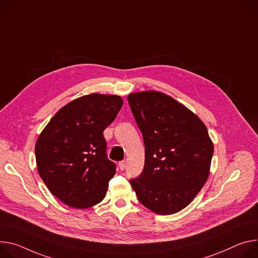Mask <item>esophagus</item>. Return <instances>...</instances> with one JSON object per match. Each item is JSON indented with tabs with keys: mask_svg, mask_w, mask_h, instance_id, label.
Masks as SVG:
<instances>
[{
	"mask_svg": "<svg viewBox=\"0 0 258 258\" xmlns=\"http://www.w3.org/2000/svg\"><path fill=\"white\" fill-rule=\"evenodd\" d=\"M118 166H119V169H120L121 171H123V170L126 168V161H125V160H121V161H119Z\"/></svg>",
	"mask_w": 258,
	"mask_h": 258,
	"instance_id": "1",
	"label": "esophagus"
}]
</instances>
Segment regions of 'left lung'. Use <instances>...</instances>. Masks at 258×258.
Masks as SVG:
<instances>
[{"instance_id":"8db88e82","label":"left lung","mask_w":258,"mask_h":258,"mask_svg":"<svg viewBox=\"0 0 258 258\" xmlns=\"http://www.w3.org/2000/svg\"><path fill=\"white\" fill-rule=\"evenodd\" d=\"M127 101L142 133L145 165L131 179L139 202L170 215L188 206L203 188L214 146L199 117L165 93H131Z\"/></svg>"}]
</instances>
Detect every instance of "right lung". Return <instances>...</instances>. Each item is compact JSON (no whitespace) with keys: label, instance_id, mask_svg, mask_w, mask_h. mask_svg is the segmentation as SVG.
<instances>
[{"label":"right lung","instance_id":"1","mask_svg":"<svg viewBox=\"0 0 258 258\" xmlns=\"http://www.w3.org/2000/svg\"><path fill=\"white\" fill-rule=\"evenodd\" d=\"M123 104L119 96L91 93L70 102L40 134L36 162L50 192L69 207L102 202L116 166L108 159L104 130Z\"/></svg>","mask_w":258,"mask_h":258}]
</instances>
